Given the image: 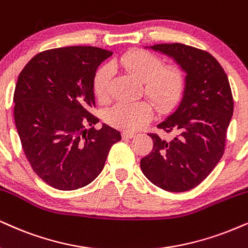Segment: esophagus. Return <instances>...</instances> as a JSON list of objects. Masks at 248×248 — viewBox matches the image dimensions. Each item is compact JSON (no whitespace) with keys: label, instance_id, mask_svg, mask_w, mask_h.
Masks as SVG:
<instances>
[{"label":"esophagus","instance_id":"obj_1","mask_svg":"<svg viewBox=\"0 0 248 248\" xmlns=\"http://www.w3.org/2000/svg\"><path fill=\"white\" fill-rule=\"evenodd\" d=\"M135 135L136 134L132 132H122V137H124V139H133Z\"/></svg>","mask_w":248,"mask_h":248}]
</instances>
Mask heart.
<instances>
[{"label": "heart", "instance_id": "heart-1", "mask_svg": "<svg viewBox=\"0 0 248 248\" xmlns=\"http://www.w3.org/2000/svg\"><path fill=\"white\" fill-rule=\"evenodd\" d=\"M113 68H122L135 76L143 84L147 97L157 108L166 109L172 106L184 90V73L177 65H164V61L154 53L143 49H130L113 60ZM113 78L112 68L103 64L93 76V91L100 101L108 100ZM154 108L148 101L116 103L106 112V121L116 128L135 130L151 120Z\"/></svg>", "mask_w": 248, "mask_h": 248}]
</instances>
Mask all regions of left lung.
<instances>
[{
  "instance_id": "obj_1",
  "label": "left lung",
  "mask_w": 248,
  "mask_h": 248,
  "mask_svg": "<svg viewBox=\"0 0 248 248\" xmlns=\"http://www.w3.org/2000/svg\"><path fill=\"white\" fill-rule=\"evenodd\" d=\"M151 48L181 65L186 88L177 111L157 126L174 135L163 139L149 133L154 147L141 159V169L159 188L186 192L201 184L224 154L233 97L224 69L210 53L179 43Z\"/></svg>"
}]
</instances>
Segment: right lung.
<instances>
[{
    "label": "right lung",
    "instance_id": "1",
    "mask_svg": "<svg viewBox=\"0 0 248 248\" xmlns=\"http://www.w3.org/2000/svg\"><path fill=\"white\" fill-rule=\"evenodd\" d=\"M109 50L71 46L38 53L20 71L14 118L35 174L60 190L82 188L103 171L120 132L92 114L93 76Z\"/></svg>",
    "mask_w": 248,
    "mask_h": 248
}]
</instances>
